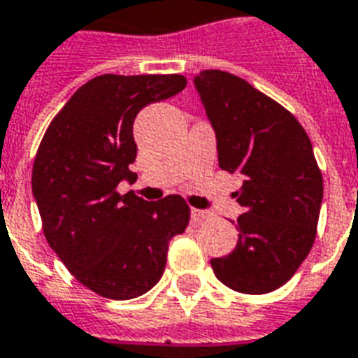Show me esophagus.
<instances>
[{
    "instance_id": "1",
    "label": "esophagus",
    "mask_w": 358,
    "mask_h": 358,
    "mask_svg": "<svg viewBox=\"0 0 358 358\" xmlns=\"http://www.w3.org/2000/svg\"><path fill=\"white\" fill-rule=\"evenodd\" d=\"M190 217H192L194 222H203V220H207L210 217V213L203 209H192L190 210Z\"/></svg>"
}]
</instances>
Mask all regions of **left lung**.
<instances>
[{
    "mask_svg": "<svg viewBox=\"0 0 358 358\" xmlns=\"http://www.w3.org/2000/svg\"><path fill=\"white\" fill-rule=\"evenodd\" d=\"M194 87L217 136L218 164L243 176L239 241L210 267L229 289L262 295L292 278L314 245L323 177L308 134L246 80L201 71Z\"/></svg>",
    "mask_w": 358,
    "mask_h": 358,
    "instance_id": "8db88e82",
    "label": "left lung"
}]
</instances>
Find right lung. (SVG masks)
Wrapping results in <instances>:
<instances>
[{
    "label": "right lung",
    "instance_id": "right-lung-1",
    "mask_svg": "<svg viewBox=\"0 0 358 358\" xmlns=\"http://www.w3.org/2000/svg\"><path fill=\"white\" fill-rule=\"evenodd\" d=\"M181 74H102L82 85L50 123L31 188L44 237L65 267L96 295L148 293L164 273L171 237L188 226L181 196L145 201L115 190L138 179L132 124L141 108L185 90Z\"/></svg>",
    "mask_w": 358,
    "mask_h": 358
}]
</instances>
